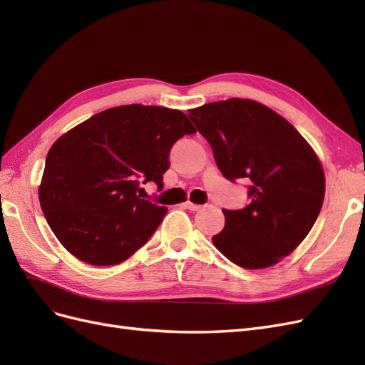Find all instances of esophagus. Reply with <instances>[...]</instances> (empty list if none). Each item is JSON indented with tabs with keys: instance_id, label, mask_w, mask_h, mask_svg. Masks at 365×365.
I'll use <instances>...</instances> for the list:
<instances>
[{
	"instance_id": "obj_1",
	"label": "esophagus",
	"mask_w": 365,
	"mask_h": 365,
	"mask_svg": "<svg viewBox=\"0 0 365 365\" xmlns=\"http://www.w3.org/2000/svg\"><path fill=\"white\" fill-rule=\"evenodd\" d=\"M187 210H190V212H197V210H201L202 207L201 205H197V204H193V202H190V201H187V202H184L182 204Z\"/></svg>"
}]
</instances>
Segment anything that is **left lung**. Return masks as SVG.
Here are the masks:
<instances>
[{
  "mask_svg": "<svg viewBox=\"0 0 365 365\" xmlns=\"http://www.w3.org/2000/svg\"><path fill=\"white\" fill-rule=\"evenodd\" d=\"M189 118L225 178L251 181V202L222 210L225 227L213 245L247 269L279 263L302 244L322 210L326 182L317 153L288 120L248 98L202 105Z\"/></svg>",
  "mask_w": 365,
  "mask_h": 365,
  "instance_id": "left-lung-1",
  "label": "left lung"
}]
</instances>
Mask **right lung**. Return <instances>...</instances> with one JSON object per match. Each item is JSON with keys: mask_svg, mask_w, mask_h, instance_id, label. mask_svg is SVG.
<instances>
[{"mask_svg": "<svg viewBox=\"0 0 365 365\" xmlns=\"http://www.w3.org/2000/svg\"><path fill=\"white\" fill-rule=\"evenodd\" d=\"M195 128L178 109L109 108L50 148L39 185L47 222L74 257L109 267L125 262L161 224L168 207L141 200L140 182L163 187L176 140Z\"/></svg>", "mask_w": 365, "mask_h": 365, "instance_id": "add662e5", "label": "right lung"}]
</instances>
